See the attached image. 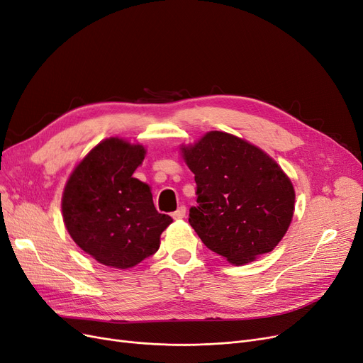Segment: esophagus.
Masks as SVG:
<instances>
[{"label":"esophagus","mask_w":363,"mask_h":363,"mask_svg":"<svg viewBox=\"0 0 363 363\" xmlns=\"http://www.w3.org/2000/svg\"><path fill=\"white\" fill-rule=\"evenodd\" d=\"M171 216H172V219H176V220L183 219V217L186 216V207H184V206H180Z\"/></svg>","instance_id":"34e87169"}]
</instances>
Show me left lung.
I'll list each match as a JSON object with an SVG mask.
<instances>
[{
  "instance_id": "1",
  "label": "left lung",
  "mask_w": 363,
  "mask_h": 363,
  "mask_svg": "<svg viewBox=\"0 0 363 363\" xmlns=\"http://www.w3.org/2000/svg\"><path fill=\"white\" fill-rule=\"evenodd\" d=\"M195 174L189 223L207 247L242 265L269 253L292 222L295 191L277 162L247 141L211 131L182 149Z\"/></svg>"
}]
</instances>
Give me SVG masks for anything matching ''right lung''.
I'll list each match as a JSON object with an SVG mask.
<instances>
[{
  "mask_svg": "<svg viewBox=\"0 0 363 363\" xmlns=\"http://www.w3.org/2000/svg\"><path fill=\"white\" fill-rule=\"evenodd\" d=\"M146 150L121 138L101 141L77 165L62 196L64 223L99 264L133 268L155 255L172 222L157 213L150 187L133 177Z\"/></svg>",
  "mask_w": 363,
  "mask_h": 363,
  "instance_id": "obj_1",
  "label": "right lung"
}]
</instances>
